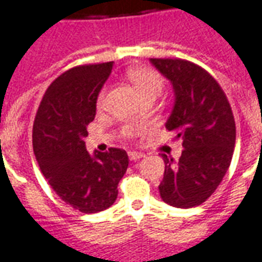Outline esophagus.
Wrapping results in <instances>:
<instances>
[{
  "instance_id": "1",
  "label": "esophagus",
  "mask_w": 262,
  "mask_h": 262,
  "mask_svg": "<svg viewBox=\"0 0 262 262\" xmlns=\"http://www.w3.org/2000/svg\"><path fill=\"white\" fill-rule=\"evenodd\" d=\"M128 157L131 161H138L141 158H144V154L142 152H137V151H129L128 152Z\"/></svg>"
}]
</instances>
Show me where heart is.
Instances as JSON below:
<instances>
[{"instance_id": "b5f03b06", "label": "heart", "mask_w": 262, "mask_h": 262, "mask_svg": "<svg viewBox=\"0 0 262 262\" xmlns=\"http://www.w3.org/2000/svg\"><path fill=\"white\" fill-rule=\"evenodd\" d=\"M128 80L133 83V86L135 87V90L138 92L141 98L148 97V96H155L158 97L162 90H164V77L159 75L158 72L152 70L148 68H134L129 69L127 72ZM105 92L100 93L97 100L98 107H101L104 103ZM140 133V127L134 125V124H127L125 127L122 128V135L127 138H133L135 135Z\"/></svg>"}]
</instances>
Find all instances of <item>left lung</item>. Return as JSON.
<instances>
[{"label":"left lung","instance_id":"1","mask_svg":"<svg viewBox=\"0 0 262 262\" xmlns=\"http://www.w3.org/2000/svg\"><path fill=\"white\" fill-rule=\"evenodd\" d=\"M172 83L175 104L165 124L181 138L179 161L162 154L164 179L159 193L165 203L190 209L214 193L229 169L235 145V122L223 89L216 79L183 59H151Z\"/></svg>","mask_w":262,"mask_h":262}]
</instances>
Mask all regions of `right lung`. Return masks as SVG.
<instances>
[{"label": "right lung", "mask_w": 262, "mask_h": 262, "mask_svg": "<svg viewBox=\"0 0 262 262\" xmlns=\"http://www.w3.org/2000/svg\"><path fill=\"white\" fill-rule=\"evenodd\" d=\"M113 62L83 64L64 72L43 94L33 121L32 144L40 172L60 199L81 213L110 207L128 168L127 152L86 149L87 125L96 117L98 93Z\"/></svg>", "instance_id": "right-lung-1"}]
</instances>
